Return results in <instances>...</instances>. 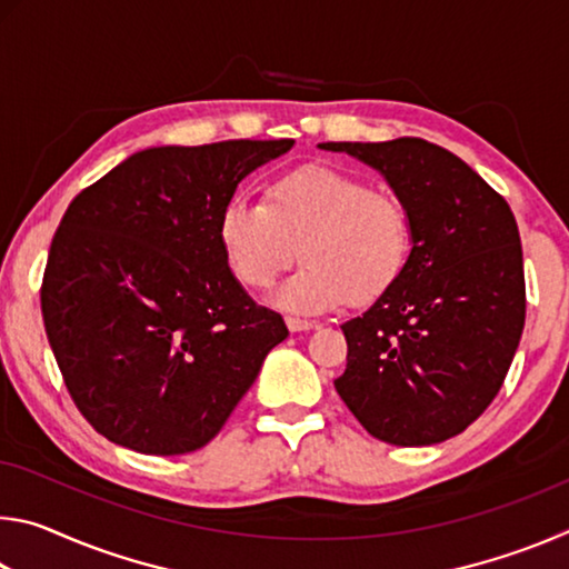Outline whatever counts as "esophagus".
Returning <instances> with one entry per match:
<instances>
[{
  "instance_id": "obj_1",
  "label": "esophagus",
  "mask_w": 569,
  "mask_h": 569,
  "mask_svg": "<svg viewBox=\"0 0 569 569\" xmlns=\"http://www.w3.org/2000/svg\"><path fill=\"white\" fill-rule=\"evenodd\" d=\"M286 326H288V331L291 333H301V331H311V329H316V321H306V319H293V316H288L286 319Z\"/></svg>"
}]
</instances>
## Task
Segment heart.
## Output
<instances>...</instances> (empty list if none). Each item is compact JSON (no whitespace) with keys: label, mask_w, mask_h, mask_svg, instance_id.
<instances>
[{"label":"heart","mask_w":569,"mask_h":569,"mask_svg":"<svg viewBox=\"0 0 569 569\" xmlns=\"http://www.w3.org/2000/svg\"><path fill=\"white\" fill-rule=\"evenodd\" d=\"M218 240L230 271L253 291H268L301 253L306 263L273 303L313 316L387 291L407 263L409 220L397 200L361 178L306 166L276 178L268 203L233 192L220 210Z\"/></svg>","instance_id":"b5f03b06"}]
</instances>
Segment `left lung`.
Instances as JSON below:
<instances>
[{"mask_svg":"<svg viewBox=\"0 0 569 569\" xmlns=\"http://www.w3.org/2000/svg\"><path fill=\"white\" fill-rule=\"evenodd\" d=\"M387 180L409 220L401 273L341 329L349 343L336 391L387 445L429 447L485 411L525 329L517 220L455 152L421 138L321 142Z\"/></svg>","mask_w":569,"mask_h":569,"instance_id":"left-lung-1","label":"left lung"}]
</instances>
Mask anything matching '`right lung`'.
Wrapping results in <instances>:
<instances>
[{"label": "right lung", "instance_id": "right-lung-1", "mask_svg": "<svg viewBox=\"0 0 569 569\" xmlns=\"http://www.w3.org/2000/svg\"><path fill=\"white\" fill-rule=\"evenodd\" d=\"M293 140L134 152L77 196L52 238L42 319L77 409L140 455L223 429L288 329L230 271L218 218Z\"/></svg>", "mask_w": 569, "mask_h": 569}]
</instances>
